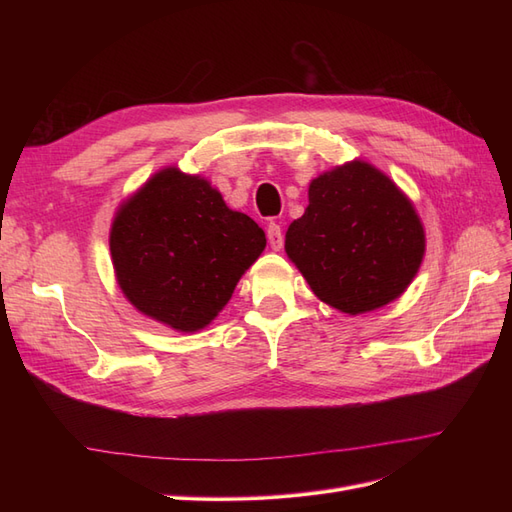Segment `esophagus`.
<instances>
[{
	"mask_svg": "<svg viewBox=\"0 0 512 512\" xmlns=\"http://www.w3.org/2000/svg\"><path fill=\"white\" fill-rule=\"evenodd\" d=\"M267 239H269V245L273 247L275 252H280L284 247V232H282V226L277 222H269L267 224Z\"/></svg>",
	"mask_w": 512,
	"mask_h": 512,
	"instance_id": "1",
	"label": "esophagus"
}]
</instances>
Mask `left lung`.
I'll use <instances>...</instances> for the list:
<instances>
[{"label":"left lung","instance_id":"left-lung-1","mask_svg":"<svg viewBox=\"0 0 512 512\" xmlns=\"http://www.w3.org/2000/svg\"><path fill=\"white\" fill-rule=\"evenodd\" d=\"M286 254L320 301L354 316L408 288L425 254V232L389 177L350 162L309 185L305 213L288 226Z\"/></svg>","mask_w":512,"mask_h":512}]
</instances>
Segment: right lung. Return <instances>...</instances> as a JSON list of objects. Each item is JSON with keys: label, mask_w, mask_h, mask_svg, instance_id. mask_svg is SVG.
<instances>
[{"label": "right lung", "mask_w": 512, "mask_h": 512, "mask_svg": "<svg viewBox=\"0 0 512 512\" xmlns=\"http://www.w3.org/2000/svg\"><path fill=\"white\" fill-rule=\"evenodd\" d=\"M262 228L200 177L166 168L117 213L111 254L130 303L177 331H198L265 250Z\"/></svg>", "instance_id": "right-lung-1"}]
</instances>
